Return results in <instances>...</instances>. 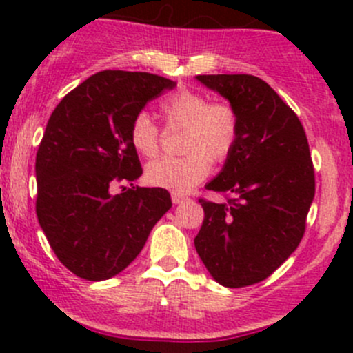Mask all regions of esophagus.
<instances>
[{
  "mask_svg": "<svg viewBox=\"0 0 353 353\" xmlns=\"http://www.w3.org/2000/svg\"><path fill=\"white\" fill-rule=\"evenodd\" d=\"M170 198H172L174 205H181V203L188 201V196H184V194H181V193H172L170 194Z\"/></svg>",
  "mask_w": 353,
  "mask_h": 353,
  "instance_id": "esophagus-1",
  "label": "esophagus"
}]
</instances>
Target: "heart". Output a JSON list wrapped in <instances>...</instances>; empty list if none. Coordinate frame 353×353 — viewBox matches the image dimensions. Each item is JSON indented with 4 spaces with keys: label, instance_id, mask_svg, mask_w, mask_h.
<instances>
[{
    "label": "heart",
    "instance_id": "heart-1",
    "mask_svg": "<svg viewBox=\"0 0 353 353\" xmlns=\"http://www.w3.org/2000/svg\"><path fill=\"white\" fill-rule=\"evenodd\" d=\"M162 116L172 128H183V157H162L145 169L152 186L172 191H188L205 179L213 162H223L239 138V116L225 102H210L208 95L181 88L160 104ZM134 150L143 157L159 152L160 131L147 112L134 116L130 130Z\"/></svg>",
    "mask_w": 353,
    "mask_h": 353
}]
</instances>
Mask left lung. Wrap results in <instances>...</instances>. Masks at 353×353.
<instances>
[{
  "mask_svg": "<svg viewBox=\"0 0 353 353\" xmlns=\"http://www.w3.org/2000/svg\"><path fill=\"white\" fill-rule=\"evenodd\" d=\"M230 102L239 138L199 199L205 212L194 248L215 282L229 288L268 279L297 249L314 199V167L301 121L275 90L252 74H198Z\"/></svg>",
  "mask_w": 353,
  "mask_h": 353,
  "instance_id": "8db88e82",
  "label": "left lung"
}]
</instances>
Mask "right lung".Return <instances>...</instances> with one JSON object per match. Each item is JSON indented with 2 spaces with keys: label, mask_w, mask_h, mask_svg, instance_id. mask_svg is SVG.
Masks as SVG:
<instances>
[{
  "label": "right lung",
  "mask_w": 353,
  "mask_h": 353,
  "mask_svg": "<svg viewBox=\"0 0 353 353\" xmlns=\"http://www.w3.org/2000/svg\"><path fill=\"white\" fill-rule=\"evenodd\" d=\"M176 81L105 70L56 105L35 157L39 223L59 261L90 282L112 279L143 249L172 206L162 188L114 194L143 174L130 140L134 116Z\"/></svg>",
  "instance_id": "1"
}]
</instances>
